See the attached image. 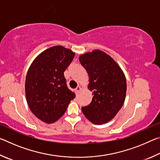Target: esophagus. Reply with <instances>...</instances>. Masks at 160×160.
<instances>
[{"instance_id": "34e87169", "label": "esophagus", "mask_w": 160, "mask_h": 160, "mask_svg": "<svg viewBox=\"0 0 160 160\" xmlns=\"http://www.w3.org/2000/svg\"><path fill=\"white\" fill-rule=\"evenodd\" d=\"M81 90V87L80 86V85H78L76 88L75 89V92L76 93H78V92H79Z\"/></svg>"}]
</instances>
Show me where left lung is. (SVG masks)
<instances>
[{"instance_id":"8db88e82","label":"left lung","mask_w":160,"mask_h":160,"mask_svg":"<svg viewBox=\"0 0 160 160\" xmlns=\"http://www.w3.org/2000/svg\"><path fill=\"white\" fill-rule=\"evenodd\" d=\"M89 75L92 100L82 107L85 117L94 124L109 122L117 114L126 99V80L122 70L106 53L94 50L79 57Z\"/></svg>"}]
</instances>
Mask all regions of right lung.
Segmentation results:
<instances>
[{
	"mask_svg": "<svg viewBox=\"0 0 160 160\" xmlns=\"http://www.w3.org/2000/svg\"><path fill=\"white\" fill-rule=\"evenodd\" d=\"M75 53L62 46L43 51L32 62L25 80L28 106L37 117L47 123L58 120L75 94L66 85L64 71Z\"/></svg>",
	"mask_w": 160,
	"mask_h": 160,
	"instance_id": "add662e5",
	"label": "right lung"
}]
</instances>
